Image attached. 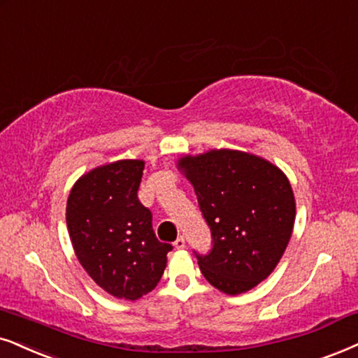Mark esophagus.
Here are the masks:
<instances>
[{
  "label": "esophagus",
  "mask_w": 358,
  "mask_h": 358,
  "mask_svg": "<svg viewBox=\"0 0 358 358\" xmlns=\"http://www.w3.org/2000/svg\"><path fill=\"white\" fill-rule=\"evenodd\" d=\"M173 244H175L176 250H183V248H185V238L183 236H178Z\"/></svg>",
  "instance_id": "34e87169"
}]
</instances>
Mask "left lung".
Wrapping results in <instances>:
<instances>
[{"instance_id": "obj_1", "label": "left lung", "mask_w": 358, "mask_h": 358, "mask_svg": "<svg viewBox=\"0 0 358 358\" xmlns=\"http://www.w3.org/2000/svg\"><path fill=\"white\" fill-rule=\"evenodd\" d=\"M211 233L206 255L193 251L203 275L226 294L252 289L273 273L291 239L296 201L286 175L269 162L236 150L185 157Z\"/></svg>"}]
</instances>
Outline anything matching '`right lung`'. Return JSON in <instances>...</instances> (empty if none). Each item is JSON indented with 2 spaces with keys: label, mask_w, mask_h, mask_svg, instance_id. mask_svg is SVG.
<instances>
[{
  "label": "right lung",
  "mask_w": 358,
  "mask_h": 358,
  "mask_svg": "<svg viewBox=\"0 0 358 358\" xmlns=\"http://www.w3.org/2000/svg\"><path fill=\"white\" fill-rule=\"evenodd\" d=\"M142 160L99 166L78 180L66 208L76 256L87 274L112 296L135 301L162 279L166 255L158 241L152 211L140 203Z\"/></svg>",
  "instance_id": "1"
}]
</instances>
